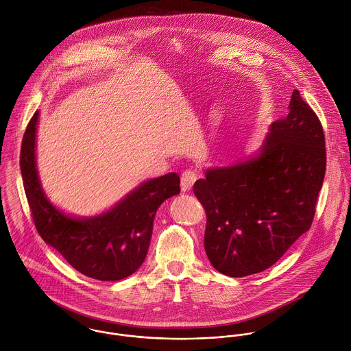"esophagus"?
I'll list each match as a JSON object with an SVG mask.
<instances>
[{
  "mask_svg": "<svg viewBox=\"0 0 351 351\" xmlns=\"http://www.w3.org/2000/svg\"><path fill=\"white\" fill-rule=\"evenodd\" d=\"M197 180V174L193 170H186L181 176V191L182 192H189L193 188V184Z\"/></svg>",
  "mask_w": 351,
  "mask_h": 351,
  "instance_id": "obj_1",
  "label": "esophagus"
}]
</instances>
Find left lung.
<instances>
[{
    "instance_id": "8db88e82",
    "label": "left lung",
    "mask_w": 351,
    "mask_h": 351,
    "mask_svg": "<svg viewBox=\"0 0 351 351\" xmlns=\"http://www.w3.org/2000/svg\"><path fill=\"white\" fill-rule=\"evenodd\" d=\"M324 145L317 116L293 90L288 116L271 123L254 155L205 170L193 192L206 212L204 247L217 271H263L309 230L326 173Z\"/></svg>"
}]
</instances>
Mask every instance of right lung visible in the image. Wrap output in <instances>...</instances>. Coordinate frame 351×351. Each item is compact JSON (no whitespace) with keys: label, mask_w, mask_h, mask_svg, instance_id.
<instances>
[{"label":"right lung","mask_w":351,"mask_h":351,"mask_svg":"<svg viewBox=\"0 0 351 351\" xmlns=\"http://www.w3.org/2000/svg\"><path fill=\"white\" fill-rule=\"evenodd\" d=\"M36 112L23 138L20 169L34 221L43 241L80 273L117 281L135 273L147 255L154 217L160 204L180 193V176L169 173L142 182L110 209L77 217L51 202L36 167Z\"/></svg>","instance_id":"right-lung-1"}]
</instances>
